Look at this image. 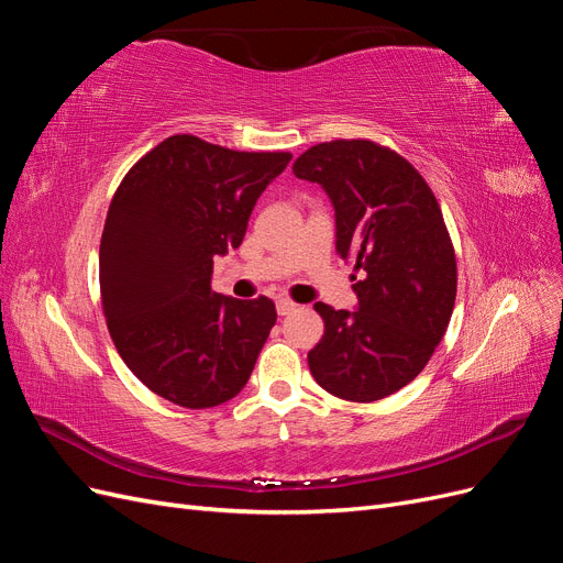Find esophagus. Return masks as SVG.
I'll use <instances>...</instances> for the list:
<instances>
[{
  "label": "esophagus",
  "instance_id": "esophagus-1",
  "mask_svg": "<svg viewBox=\"0 0 563 563\" xmlns=\"http://www.w3.org/2000/svg\"><path fill=\"white\" fill-rule=\"evenodd\" d=\"M294 310H296V302H291L288 298H279V300H277V314H279V317L291 314Z\"/></svg>",
  "mask_w": 563,
  "mask_h": 563
}]
</instances>
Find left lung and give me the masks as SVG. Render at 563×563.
Here are the masks:
<instances>
[{"label": "left lung", "instance_id": "1", "mask_svg": "<svg viewBox=\"0 0 563 563\" xmlns=\"http://www.w3.org/2000/svg\"><path fill=\"white\" fill-rule=\"evenodd\" d=\"M335 211V251L362 279L356 310L317 302L323 335L308 354L333 397L378 401L411 383L441 343L455 305V253L439 203L416 168L371 141L319 143L296 159Z\"/></svg>", "mask_w": 563, "mask_h": 563}]
</instances>
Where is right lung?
I'll return each instance as SVG.
<instances>
[{
    "instance_id": "right-lung-1",
    "label": "right lung",
    "mask_w": 563,
    "mask_h": 563,
    "mask_svg": "<svg viewBox=\"0 0 563 563\" xmlns=\"http://www.w3.org/2000/svg\"><path fill=\"white\" fill-rule=\"evenodd\" d=\"M288 152H236L172 135L119 185L100 240L112 343L155 395L211 408L240 395L275 327V302L211 288L213 258L242 244Z\"/></svg>"
}]
</instances>
